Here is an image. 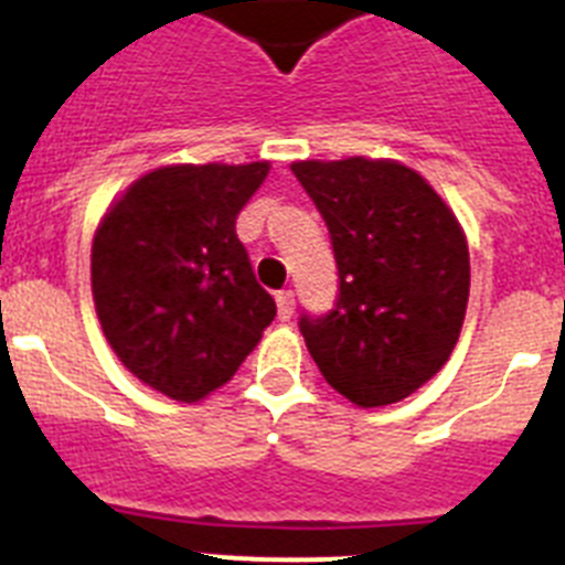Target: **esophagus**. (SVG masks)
Returning a JSON list of instances; mask_svg holds the SVG:
<instances>
[{
  "mask_svg": "<svg viewBox=\"0 0 565 565\" xmlns=\"http://www.w3.org/2000/svg\"><path fill=\"white\" fill-rule=\"evenodd\" d=\"M294 291H277V313L282 322H288V319L294 317Z\"/></svg>",
  "mask_w": 565,
  "mask_h": 565,
  "instance_id": "obj_1",
  "label": "esophagus"
}]
</instances>
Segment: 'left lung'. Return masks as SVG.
Returning <instances> with one entry per match:
<instances>
[{
	"instance_id": "left-lung-1",
	"label": "left lung",
	"mask_w": 565,
	"mask_h": 565,
	"mask_svg": "<svg viewBox=\"0 0 565 565\" xmlns=\"http://www.w3.org/2000/svg\"><path fill=\"white\" fill-rule=\"evenodd\" d=\"M339 268L328 313L299 331L333 391L362 407L393 404L450 359L469 299V252L456 214L422 174L393 161H299Z\"/></svg>"
}]
</instances>
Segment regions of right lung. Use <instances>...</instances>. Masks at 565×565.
I'll list each match as a JSON object with an SVG mask.
<instances>
[{
    "label": "right lung",
    "instance_id": "obj_1",
    "mask_svg": "<svg viewBox=\"0 0 565 565\" xmlns=\"http://www.w3.org/2000/svg\"><path fill=\"white\" fill-rule=\"evenodd\" d=\"M268 163H203L143 174L93 239V299L129 373L198 402L237 373L277 317L234 223Z\"/></svg>",
    "mask_w": 565,
    "mask_h": 565
}]
</instances>
